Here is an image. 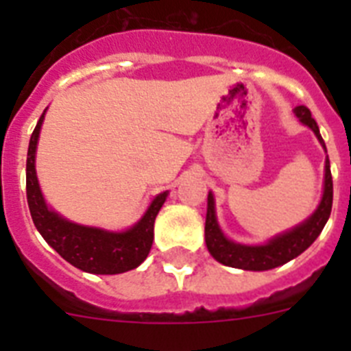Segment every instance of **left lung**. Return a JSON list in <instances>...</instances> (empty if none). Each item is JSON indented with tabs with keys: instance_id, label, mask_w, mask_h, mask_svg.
<instances>
[{
	"instance_id": "1",
	"label": "left lung",
	"mask_w": 351,
	"mask_h": 351,
	"mask_svg": "<svg viewBox=\"0 0 351 351\" xmlns=\"http://www.w3.org/2000/svg\"><path fill=\"white\" fill-rule=\"evenodd\" d=\"M295 116L302 125L309 126L315 132L316 138L320 141L322 147L327 151L325 142L320 135V130L316 121L311 117V110L304 105L293 108ZM332 210V176H330V161L325 160V182H324V197L318 209L309 216L308 219L295 228L276 235L267 244L262 246H247L239 244L226 239L216 219V209H214V197L209 193L207 197V216H206V244L210 255L223 265L244 271H269V269L280 267L283 263L290 262L299 256L302 251L308 250L316 237L322 234L325 223Z\"/></svg>"
}]
</instances>
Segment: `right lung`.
I'll return each instance as SVG.
<instances>
[{
  "label": "right lung",
  "mask_w": 351,
  "mask_h": 351,
  "mask_svg": "<svg viewBox=\"0 0 351 351\" xmlns=\"http://www.w3.org/2000/svg\"><path fill=\"white\" fill-rule=\"evenodd\" d=\"M42 117L29 138L26 161V195L31 218L36 230L73 267L91 274H121L138 267L147 258L154 239V219L165 204L169 191H163L147 207L141 221L125 232H108L95 226L71 223L49 209L40 191L35 170V154L38 144Z\"/></svg>",
  "instance_id": "add662e5"
}]
</instances>
